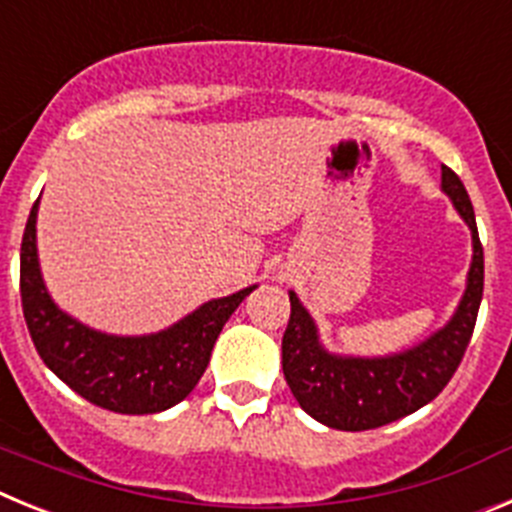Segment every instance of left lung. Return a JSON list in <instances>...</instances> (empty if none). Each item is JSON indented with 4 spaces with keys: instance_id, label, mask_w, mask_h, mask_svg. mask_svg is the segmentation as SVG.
<instances>
[{
    "instance_id": "left-lung-1",
    "label": "left lung",
    "mask_w": 512,
    "mask_h": 512,
    "mask_svg": "<svg viewBox=\"0 0 512 512\" xmlns=\"http://www.w3.org/2000/svg\"><path fill=\"white\" fill-rule=\"evenodd\" d=\"M441 191L472 234V262L457 308L444 326L400 352L342 354L321 342L319 326L296 290H288L290 319L283 334V375L303 411L329 428L367 431L385 426L436 398L457 372L485 285V255L467 188L441 165Z\"/></svg>"
}]
</instances>
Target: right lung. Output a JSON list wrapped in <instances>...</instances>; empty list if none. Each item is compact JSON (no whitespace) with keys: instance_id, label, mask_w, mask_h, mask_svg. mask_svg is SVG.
<instances>
[{"instance_id":"add662e5","label":"right lung","mask_w":512,"mask_h":512,"mask_svg":"<svg viewBox=\"0 0 512 512\" xmlns=\"http://www.w3.org/2000/svg\"><path fill=\"white\" fill-rule=\"evenodd\" d=\"M35 201L22 234L20 293L27 329L48 370L89 403L150 416L181 403L209 367L211 349L237 306L257 285L211 298L153 334H109L78 321L50 296L38 257Z\"/></svg>"}]
</instances>
